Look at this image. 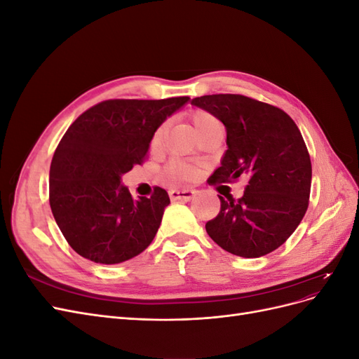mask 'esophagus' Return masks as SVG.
I'll list each match as a JSON object with an SVG mask.
<instances>
[{
  "mask_svg": "<svg viewBox=\"0 0 359 359\" xmlns=\"http://www.w3.org/2000/svg\"><path fill=\"white\" fill-rule=\"evenodd\" d=\"M169 196L173 201H177V199L190 201L194 196V190H191V189H172L169 191Z\"/></svg>",
  "mask_w": 359,
  "mask_h": 359,
  "instance_id": "1",
  "label": "esophagus"
}]
</instances>
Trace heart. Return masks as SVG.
I'll return each mask as SVG.
<instances>
[{
  "mask_svg": "<svg viewBox=\"0 0 359 359\" xmlns=\"http://www.w3.org/2000/svg\"><path fill=\"white\" fill-rule=\"evenodd\" d=\"M191 121H193L194 128H196V132H199V130H201L202 127H205L206 124H210V123L215 121V118L211 116L210 114L199 111V112H196V114H193ZM165 133H166V126L163 124V126H160V127L156 130L154 135H153V139H151V144H153V147H158V145L161 144L163 137H165ZM169 172L172 173L173 177H177V178H186V180H187V178H193V175H194V172H193V169H191L190 166L184 165V163H178V161L172 163L170 168H169Z\"/></svg>",
  "mask_w": 359,
  "mask_h": 359,
  "instance_id": "1",
  "label": "heart"
}]
</instances>
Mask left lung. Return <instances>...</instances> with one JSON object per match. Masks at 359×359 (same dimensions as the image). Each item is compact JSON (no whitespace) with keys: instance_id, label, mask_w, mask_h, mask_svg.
Wrapping results in <instances>:
<instances>
[{"instance_id":"left-lung-1","label":"left lung","mask_w":359,"mask_h":359,"mask_svg":"<svg viewBox=\"0 0 359 359\" xmlns=\"http://www.w3.org/2000/svg\"><path fill=\"white\" fill-rule=\"evenodd\" d=\"M226 127L227 149L208 182L247 178L241 199L220 198V212L205 224L211 240L241 257L274 252L307 211L311 161L299 128L276 106L240 94L191 100Z\"/></svg>"}]
</instances>
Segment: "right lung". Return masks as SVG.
Here are the masks:
<instances>
[{
    "label": "right lung",
    "mask_w": 359,
    "mask_h": 359,
    "mask_svg": "<svg viewBox=\"0 0 359 359\" xmlns=\"http://www.w3.org/2000/svg\"><path fill=\"white\" fill-rule=\"evenodd\" d=\"M190 97L163 100H106L85 111L55 149L49 172V203L70 247L95 264L115 265L153 243L166 190L133 199L121 178L140 165L165 119Z\"/></svg>",
    "instance_id": "add662e5"
}]
</instances>
